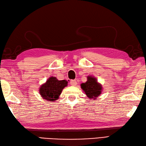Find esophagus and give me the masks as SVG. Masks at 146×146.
<instances>
[{"label":"esophagus","instance_id":"34e87169","mask_svg":"<svg viewBox=\"0 0 146 146\" xmlns=\"http://www.w3.org/2000/svg\"><path fill=\"white\" fill-rule=\"evenodd\" d=\"M70 85H71L72 86H76L77 84V81H76V80H72L70 81Z\"/></svg>","mask_w":146,"mask_h":146}]
</instances>
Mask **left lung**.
I'll return each mask as SVG.
<instances>
[{
	"label": "left lung",
	"mask_w": 146,
	"mask_h": 146,
	"mask_svg": "<svg viewBox=\"0 0 146 146\" xmlns=\"http://www.w3.org/2000/svg\"><path fill=\"white\" fill-rule=\"evenodd\" d=\"M81 88L89 99L95 100L100 96L102 91V85L96 78L92 76L87 77V81L80 85Z\"/></svg>",
	"instance_id": "8db88e82"
}]
</instances>
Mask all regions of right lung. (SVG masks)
I'll return each instance as SVG.
<instances>
[{"label": "right lung", "mask_w": 146, "mask_h": 146, "mask_svg": "<svg viewBox=\"0 0 146 146\" xmlns=\"http://www.w3.org/2000/svg\"><path fill=\"white\" fill-rule=\"evenodd\" d=\"M68 81L58 80L56 77H50L39 88V93L44 100L47 101L58 100L64 87L68 86Z\"/></svg>", "instance_id": "add662e5"}]
</instances>
